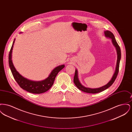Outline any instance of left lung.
Masks as SVG:
<instances>
[{
    "mask_svg": "<svg viewBox=\"0 0 132 132\" xmlns=\"http://www.w3.org/2000/svg\"><path fill=\"white\" fill-rule=\"evenodd\" d=\"M104 35L105 37L107 38H111L112 42L113 45L116 47V50L117 51V63L116 66V69L114 72V74L112 76V79L106 85L101 87V88H86L83 86L82 84L80 83L78 79V71L77 69H76L74 77V82L76 85V86L80 90H82V92H84L85 93H90V94H96L100 93L101 92H102L104 90H105L107 88L110 87L115 81V79H116V77L118 75V72H119V68L120 61L121 59V50L119 46L117 44L115 37L111 32L109 31H104Z\"/></svg>",
    "mask_w": 132,
    "mask_h": 132,
    "instance_id": "8db88e82",
    "label": "left lung"
}]
</instances>
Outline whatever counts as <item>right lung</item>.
<instances>
[{
    "label": "right lung",
    "mask_w": 132,
    "mask_h": 132,
    "mask_svg": "<svg viewBox=\"0 0 132 132\" xmlns=\"http://www.w3.org/2000/svg\"><path fill=\"white\" fill-rule=\"evenodd\" d=\"M15 40V39L14 40L13 45L10 50L8 58L9 67L15 81L21 88L29 93L39 94L46 92L52 87L57 74L65 67L64 65H61L55 68L51 71L49 76L44 80L41 81H33L29 80L21 75L15 68L13 64L11 58L13 46Z\"/></svg>",
    "instance_id": "1"
}]
</instances>
